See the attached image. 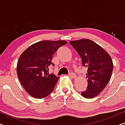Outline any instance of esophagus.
<instances>
[{
	"mask_svg": "<svg viewBox=\"0 0 125 125\" xmlns=\"http://www.w3.org/2000/svg\"><path fill=\"white\" fill-rule=\"evenodd\" d=\"M69 77H71V78H76V75L74 74V73H73V72H71L69 74Z\"/></svg>",
	"mask_w": 125,
	"mask_h": 125,
	"instance_id": "obj_1",
	"label": "esophagus"
}]
</instances>
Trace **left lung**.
<instances>
[{"label":"left lung","instance_id":"1","mask_svg":"<svg viewBox=\"0 0 125 125\" xmlns=\"http://www.w3.org/2000/svg\"><path fill=\"white\" fill-rule=\"evenodd\" d=\"M69 42L81 57L83 65L88 68L87 89L81 95L86 98H94L105 89L110 79L113 69L112 58L103 48L89 39Z\"/></svg>","mask_w":125,"mask_h":125}]
</instances>
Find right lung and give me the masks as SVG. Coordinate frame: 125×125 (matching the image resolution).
<instances>
[{
	"instance_id": "right-lung-1",
	"label": "right lung",
	"mask_w": 125,
	"mask_h": 125,
	"mask_svg": "<svg viewBox=\"0 0 125 125\" xmlns=\"http://www.w3.org/2000/svg\"><path fill=\"white\" fill-rule=\"evenodd\" d=\"M64 40H43L32 44L24 51L17 64V74L25 91L36 98H43L54 89L59 77L49 73V69L54 64L53 56Z\"/></svg>"
}]
</instances>
